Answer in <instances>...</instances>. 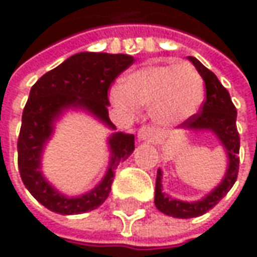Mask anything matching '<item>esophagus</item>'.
Segmentation results:
<instances>
[{"label": "esophagus", "mask_w": 257, "mask_h": 257, "mask_svg": "<svg viewBox=\"0 0 257 257\" xmlns=\"http://www.w3.org/2000/svg\"><path fill=\"white\" fill-rule=\"evenodd\" d=\"M137 139L140 142H154L157 139V133L153 127L150 125H143L139 132H137Z\"/></svg>", "instance_id": "esophagus-1"}]
</instances>
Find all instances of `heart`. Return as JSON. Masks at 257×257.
Masks as SVG:
<instances>
[{"instance_id":"heart-1","label":"heart","mask_w":257,"mask_h":257,"mask_svg":"<svg viewBox=\"0 0 257 257\" xmlns=\"http://www.w3.org/2000/svg\"><path fill=\"white\" fill-rule=\"evenodd\" d=\"M108 97L120 111L150 108L157 124L177 125L200 110L204 84L189 63H149L125 75L121 85H113Z\"/></svg>"}]
</instances>
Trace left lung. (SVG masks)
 <instances>
[{"instance_id": "8db88e82", "label": "left lung", "mask_w": 257, "mask_h": 257, "mask_svg": "<svg viewBox=\"0 0 257 257\" xmlns=\"http://www.w3.org/2000/svg\"><path fill=\"white\" fill-rule=\"evenodd\" d=\"M187 60L196 67L199 74L202 75L206 85V100L203 103L200 113L194 114L192 118L180 124V128L192 130V132H210L214 134L226 152L227 167L222 182L212 192L207 193L204 197L196 202H184L179 199H173L170 194L164 193L163 184H162L163 172L160 169L157 170L154 204L164 214L179 219H190V217L202 216L214 207L227 194L237 179V172H239L237 154L240 147V139L236 128L237 111L236 107L233 105L229 91L223 87L219 78L209 68H206L196 57H187Z\"/></svg>"}]
</instances>
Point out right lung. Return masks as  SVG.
Returning a JSON list of instances; mask_svg holds the SVG:
<instances>
[{"label": "right lung", "instance_id": "1", "mask_svg": "<svg viewBox=\"0 0 257 257\" xmlns=\"http://www.w3.org/2000/svg\"><path fill=\"white\" fill-rule=\"evenodd\" d=\"M127 54L78 53L45 73L30 91L18 137V169L27 190L48 210L58 214H81L101 206L111 190L115 169L134 152V134L115 132L108 117L107 91L115 77L133 64ZM68 111H84L113 130L107 138L110 160L106 174L90 192L67 196L45 179L42 153L55 124Z\"/></svg>", "mask_w": 257, "mask_h": 257}]
</instances>
